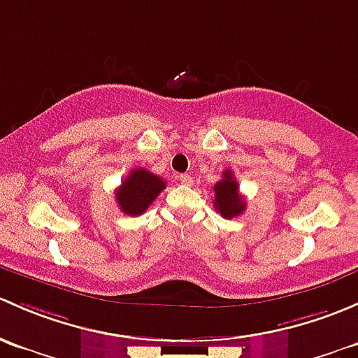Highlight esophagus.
<instances>
[{
	"mask_svg": "<svg viewBox=\"0 0 358 358\" xmlns=\"http://www.w3.org/2000/svg\"><path fill=\"white\" fill-rule=\"evenodd\" d=\"M179 180L182 184H191V182H193V178H191L189 174H180L179 176Z\"/></svg>",
	"mask_w": 358,
	"mask_h": 358,
	"instance_id": "34e87169",
	"label": "esophagus"
}]
</instances>
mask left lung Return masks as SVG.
Here are the masks:
<instances>
[{"instance_id":"8db88e82","label":"left lung","mask_w":358,"mask_h":358,"mask_svg":"<svg viewBox=\"0 0 358 358\" xmlns=\"http://www.w3.org/2000/svg\"><path fill=\"white\" fill-rule=\"evenodd\" d=\"M215 191V200H213V206L217 212L224 217V219H233L243 213L245 210V198L239 194V186L236 182L233 172L226 171L222 174V179L213 186Z\"/></svg>"}]
</instances>
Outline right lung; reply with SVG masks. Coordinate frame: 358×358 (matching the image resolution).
I'll return each instance as SVG.
<instances>
[{
	"instance_id": "obj_1",
	"label": "right lung",
	"mask_w": 358,
	"mask_h": 358,
	"mask_svg": "<svg viewBox=\"0 0 358 358\" xmlns=\"http://www.w3.org/2000/svg\"><path fill=\"white\" fill-rule=\"evenodd\" d=\"M165 189V180L146 169H134L117 187L115 200L125 215H141L153 203L155 198Z\"/></svg>"
}]
</instances>
